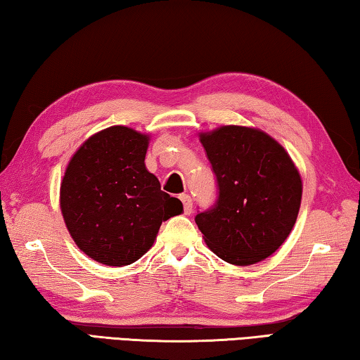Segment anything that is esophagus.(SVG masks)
<instances>
[{"instance_id":"1","label":"esophagus","mask_w":360,"mask_h":360,"mask_svg":"<svg viewBox=\"0 0 360 360\" xmlns=\"http://www.w3.org/2000/svg\"><path fill=\"white\" fill-rule=\"evenodd\" d=\"M179 198H181L182 205H184V214H191V212H192V198L188 197L187 193H182Z\"/></svg>"}]
</instances>
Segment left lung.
Segmentation results:
<instances>
[{"instance_id":"8db88e82","label":"left lung","mask_w":360,"mask_h":360,"mask_svg":"<svg viewBox=\"0 0 360 360\" xmlns=\"http://www.w3.org/2000/svg\"><path fill=\"white\" fill-rule=\"evenodd\" d=\"M217 198L195 216L208 248L233 265L271 255L297 221L302 179L288 152L266 133L227 125L200 135Z\"/></svg>"}]
</instances>
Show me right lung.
Listing matches in <instances>:
<instances>
[{"instance_id":"1","label":"right lung","mask_w":360,"mask_h":360,"mask_svg":"<svg viewBox=\"0 0 360 360\" xmlns=\"http://www.w3.org/2000/svg\"><path fill=\"white\" fill-rule=\"evenodd\" d=\"M149 139L109 127L72 155L60 187L66 227L89 257L124 266L148 252L163 221L182 212L144 165Z\"/></svg>"}]
</instances>
